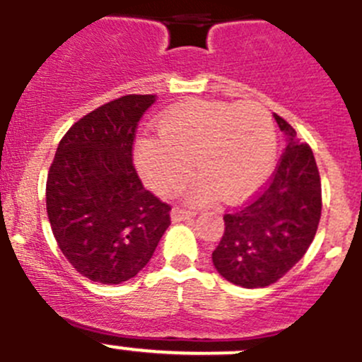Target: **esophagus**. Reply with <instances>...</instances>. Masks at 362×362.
Returning <instances> with one entry per match:
<instances>
[{"label":"esophagus","mask_w":362,"mask_h":362,"mask_svg":"<svg viewBox=\"0 0 362 362\" xmlns=\"http://www.w3.org/2000/svg\"><path fill=\"white\" fill-rule=\"evenodd\" d=\"M194 216L196 214L191 212V210H184V209L171 210V221H173V223H180V221L191 219V217H194Z\"/></svg>","instance_id":"34e87169"}]
</instances>
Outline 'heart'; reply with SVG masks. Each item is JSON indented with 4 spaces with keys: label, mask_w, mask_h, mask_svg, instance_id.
<instances>
[{
    "label": "heart",
    "mask_w": 362,
    "mask_h": 362,
    "mask_svg": "<svg viewBox=\"0 0 362 362\" xmlns=\"http://www.w3.org/2000/svg\"><path fill=\"white\" fill-rule=\"evenodd\" d=\"M159 138H141L134 160L143 180L159 194H171L191 175L202 178L187 194L205 203L214 192L224 202L251 194L274 166V120L259 103L191 100L168 110L157 125Z\"/></svg>",
    "instance_id": "heart-1"
}]
</instances>
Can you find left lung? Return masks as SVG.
<instances>
[{
  "mask_svg": "<svg viewBox=\"0 0 362 362\" xmlns=\"http://www.w3.org/2000/svg\"><path fill=\"white\" fill-rule=\"evenodd\" d=\"M286 148L267 187L245 206L224 214V233L212 252L226 281L263 288L288 272L313 242L322 214V185L313 152L288 122L274 115Z\"/></svg>",
  "mask_w": 362,
  "mask_h": 362,
  "instance_id": "left-lung-1",
  "label": "left lung"
}]
</instances>
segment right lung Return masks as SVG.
Masks as SVG:
<instances>
[{"mask_svg":"<svg viewBox=\"0 0 362 362\" xmlns=\"http://www.w3.org/2000/svg\"><path fill=\"white\" fill-rule=\"evenodd\" d=\"M156 95H125L69 129L47 175L45 203L70 265L103 285H120L150 262L171 206L146 191L132 164L139 118Z\"/></svg>","mask_w":362,"mask_h":362,"instance_id":"obj_1","label":"right lung"}]
</instances>
